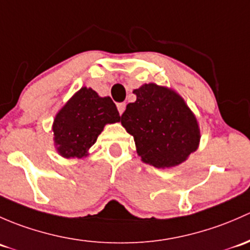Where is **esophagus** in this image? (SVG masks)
Returning a JSON list of instances; mask_svg holds the SVG:
<instances>
[{
	"label": "esophagus",
	"instance_id": "obj_1",
	"mask_svg": "<svg viewBox=\"0 0 250 250\" xmlns=\"http://www.w3.org/2000/svg\"><path fill=\"white\" fill-rule=\"evenodd\" d=\"M117 107H118V110H119V114L122 115L123 113H124L125 108H126V104H125V102H122V104H118Z\"/></svg>",
	"mask_w": 250,
	"mask_h": 250
}]
</instances>
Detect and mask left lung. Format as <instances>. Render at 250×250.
Wrapping results in <instances>:
<instances>
[{"instance_id":"8db88e82","label":"left lung","mask_w":250,"mask_h":250,"mask_svg":"<svg viewBox=\"0 0 250 250\" xmlns=\"http://www.w3.org/2000/svg\"><path fill=\"white\" fill-rule=\"evenodd\" d=\"M137 96L126 106L122 125L133 136L143 163L158 168L184 163L200 143L196 117L173 90L154 83L133 90Z\"/></svg>"}]
</instances>
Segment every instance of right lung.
Segmentation results:
<instances>
[{
	"label": "right lung",
	"instance_id": "obj_1",
	"mask_svg": "<svg viewBox=\"0 0 250 250\" xmlns=\"http://www.w3.org/2000/svg\"><path fill=\"white\" fill-rule=\"evenodd\" d=\"M118 122L119 112L109 96L100 97L90 87H82L54 119L56 150L63 158H84L104 125Z\"/></svg>",
	"mask_w": 250,
	"mask_h": 250
}]
</instances>
